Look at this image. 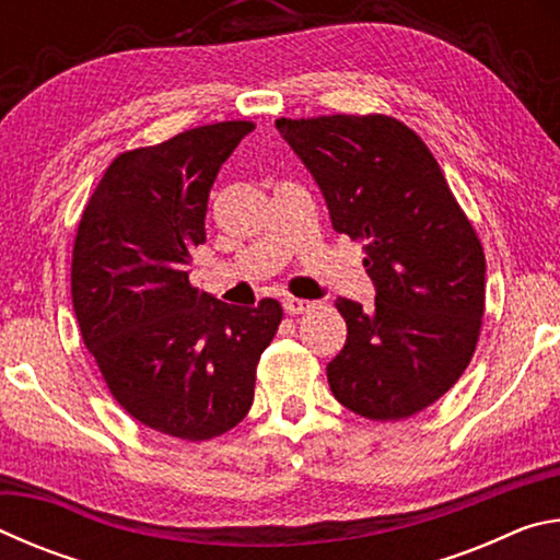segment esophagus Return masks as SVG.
<instances>
[{"label":"esophagus","instance_id":"obj_1","mask_svg":"<svg viewBox=\"0 0 560 560\" xmlns=\"http://www.w3.org/2000/svg\"><path fill=\"white\" fill-rule=\"evenodd\" d=\"M314 308V301H306V299H293L287 296L283 299V311H287L289 316H299V314H306V311Z\"/></svg>","mask_w":560,"mask_h":560}]
</instances>
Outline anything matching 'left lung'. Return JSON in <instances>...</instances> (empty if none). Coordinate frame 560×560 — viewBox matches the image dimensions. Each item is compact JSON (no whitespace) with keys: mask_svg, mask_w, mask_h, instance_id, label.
Listing matches in <instances>:
<instances>
[{"mask_svg":"<svg viewBox=\"0 0 560 560\" xmlns=\"http://www.w3.org/2000/svg\"><path fill=\"white\" fill-rule=\"evenodd\" d=\"M338 234L363 242L375 306L338 299L348 338L326 373L368 420L430 407L467 371L485 316V249L420 136L387 116L279 118Z\"/></svg>","mask_w":560,"mask_h":560,"instance_id":"left-lung-1","label":"left lung"}]
</instances>
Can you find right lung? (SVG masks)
<instances>
[{"label": "right lung", "instance_id": "obj_1", "mask_svg": "<svg viewBox=\"0 0 560 560\" xmlns=\"http://www.w3.org/2000/svg\"><path fill=\"white\" fill-rule=\"evenodd\" d=\"M252 130L249 120L212 122L120 153L75 232L83 343L122 410L170 438L212 440L244 420L283 316L273 299L242 308L189 283L217 173Z\"/></svg>", "mask_w": 560, "mask_h": 560}]
</instances>
